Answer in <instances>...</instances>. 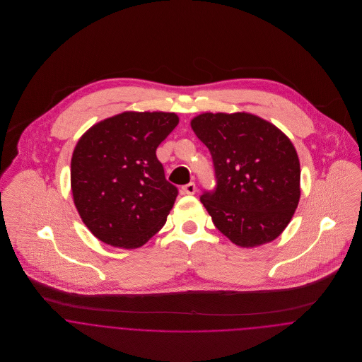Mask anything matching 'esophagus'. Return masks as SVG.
I'll use <instances>...</instances> for the list:
<instances>
[{"label":"esophagus","mask_w":362,"mask_h":362,"mask_svg":"<svg viewBox=\"0 0 362 362\" xmlns=\"http://www.w3.org/2000/svg\"><path fill=\"white\" fill-rule=\"evenodd\" d=\"M197 192V185L194 182H189L187 185L182 187V194H187V195H194Z\"/></svg>","instance_id":"obj_1"}]
</instances>
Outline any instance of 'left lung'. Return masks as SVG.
Masks as SVG:
<instances>
[{"instance_id":"obj_1","label":"left lung","mask_w":362,"mask_h":362,"mask_svg":"<svg viewBox=\"0 0 362 362\" xmlns=\"http://www.w3.org/2000/svg\"><path fill=\"white\" fill-rule=\"evenodd\" d=\"M191 128L213 157L217 188L201 202L217 230L243 248L274 241L301 197L300 158L290 138L245 111L202 112Z\"/></svg>"}]
</instances>
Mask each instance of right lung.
Listing matches in <instances>:
<instances>
[{
  "label": "right lung",
  "instance_id": "right-lung-1",
  "mask_svg": "<svg viewBox=\"0 0 362 362\" xmlns=\"http://www.w3.org/2000/svg\"><path fill=\"white\" fill-rule=\"evenodd\" d=\"M178 122L175 112L124 111L79 138L71 160L72 198L104 244L139 248L164 226L178 191L165 180L156 149Z\"/></svg>",
  "mask_w": 362,
  "mask_h": 362
}]
</instances>
